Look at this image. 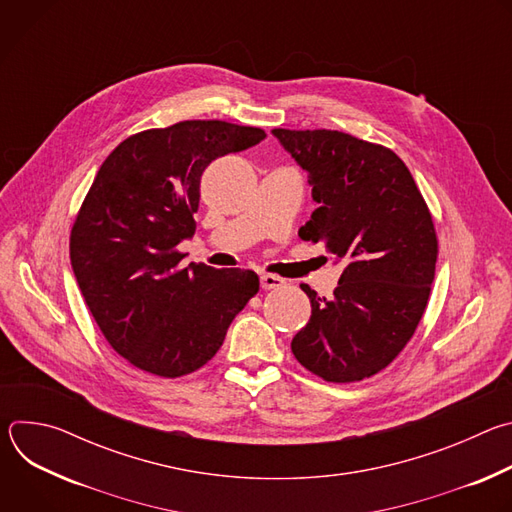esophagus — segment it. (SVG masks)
Wrapping results in <instances>:
<instances>
[{
    "label": "esophagus",
    "instance_id": "1",
    "mask_svg": "<svg viewBox=\"0 0 512 512\" xmlns=\"http://www.w3.org/2000/svg\"><path fill=\"white\" fill-rule=\"evenodd\" d=\"M285 281L279 277V275H273V273H263L261 275V287L263 289H277L281 287Z\"/></svg>",
    "mask_w": 512,
    "mask_h": 512
}]
</instances>
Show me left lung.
<instances>
[{
    "instance_id": "left-lung-1",
    "label": "left lung",
    "mask_w": 512,
    "mask_h": 512,
    "mask_svg": "<svg viewBox=\"0 0 512 512\" xmlns=\"http://www.w3.org/2000/svg\"><path fill=\"white\" fill-rule=\"evenodd\" d=\"M273 135L308 172L318 202L300 237L346 265L332 300L302 283L312 316L291 352L328 383L369 379L397 358L425 312L437 261L431 212L385 145L332 129Z\"/></svg>"
}]
</instances>
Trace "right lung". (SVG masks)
Masks as SVG:
<instances>
[{
  "instance_id": "right-lung-1",
  "label": "right lung",
  "mask_w": 512,
  "mask_h": 512,
  "mask_svg": "<svg viewBox=\"0 0 512 512\" xmlns=\"http://www.w3.org/2000/svg\"><path fill=\"white\" fill-rule=\"evenodd\" d=\"M263 137L180 121L123 139L99 168L70 231V263L103 336L133 367L164 379L198 371L259 291L253 271L182 267L176 247L196 231L206 166Z\"/></svg>"
}]
</instances>
